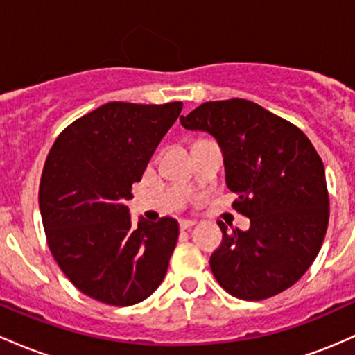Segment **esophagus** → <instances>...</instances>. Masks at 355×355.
<instances>
[{
	"label": "esophagus",
	"instance_id": "1",
	"mask_svg": "<svg viewBox=\"0 0 355 355\" xmlns=\"http://www.w3.org/2000/svg\"><path fill=\"white\" fill-rule=\"evenodd\" d=\"M194 225H196V221H194V220H181V221H179V226H181V230H189V228H193Z\"/></svg>",
	"mask_w": 355,
	"mask_h": 355
}]
</instances>
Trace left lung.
<instances>
[{
    "label": "left lung",
    "instance_id": "1",
    "mask_svg": "<svg viewBox=\"0 0 355 355\" xmlns=\"http://www.w3.org/2000/svg\"><path fill=\"white\" fill-rule=\"evenodd\" d=\"M181 125L218 141L233 208L250 230L223 231L211 272L241 300L290 288L313 263L329 225L324 162L298 127L245 98L205 102Z\"/></svg>",
    "mask_w": 355,
    "mask_h": 355
}]
</instances>
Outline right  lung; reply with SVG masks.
Wrapping results in <instances>:
<instances>
[{
    "mask_svg": "<svg viewBox=\"0 0 355 355\" xmlns=\"http://www.w3.org/2000/svg\"><path fill=\"white\" fill-rule=\"evenodd\" d=\"M181 109L109 102L67 127L46 157L38 201L50 252L102 304H139L164 280L178 221L141 218L132 226L125 202Z\"/></svg>",
    "mask_w": 355,
    "mask_h": 355,
    "instance_id": "add662e5",
    "label": "right lung"
}]
</instances>
